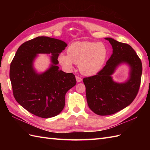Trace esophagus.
I'll use <instances>...</instances> for the list:
<instances>
[{
	"label": "esophagus",
	"instance_id": "obj_1",
	"mask_svg": "<svg viewBox=\"0 0 150 150\" xmlns=\"http://www.w3.org/2000/svg\"><path fill=\"white\" fill-rule=\"evenodd\" d=\"M75 77H76V80H77V82H81L82 81V79L80 77H79V76H76Z\"/></svg>",
	"mask_w": 150,
	"mask_h": 150
}]
</instances>
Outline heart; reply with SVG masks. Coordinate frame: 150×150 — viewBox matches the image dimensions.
<instances>
[{"instance_id":"b5f03b06","label":"heart","mask_w":150,"mask_h":150,"mask_svg":"<svg viewBox=\"0 0 150 150\" xmlns=\"http://www.w3.org/2000/svg\"><path fill=\"white\" fill-rule=\"evenodd\" d=\"M68 54L61 53L58 60L64 68L71 70L75 64H79L82 74L93 75L101 69L106 59L108 51L103 42L88 41L75 42L67 50Z\"/></svg>"}]
</instances>
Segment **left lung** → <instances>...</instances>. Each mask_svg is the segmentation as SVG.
<instances>
[{
    "instance_id": "left-lung-1",
    "label": "left lung",
    "mask_w": 150,
    "mask_h": 150,
    "mask_svg": "<svg viewBox=\"0 0 150 150\" xmlns=\"http://www.w3.org/2000/svg\"><path fill=\"white\" fill-rule=\"evenodd\" d=\"M105 39L112 46V55L96 75L83 79L89 108L103 116L115 113L132 103L138 93L142 71L141 60L132 46L112 38ZM123 63L130 67L129 78L119 83L111 75Z\"/></svg>"
}]
</instances>
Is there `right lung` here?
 <instances>
[{"label":"right lung","mask_w":150,"mask_h":150,"mask_svg":"<svg viewBox=\"0 0 150 150\" xmlns=\"http://www.w3.org/2000/svg\"><path fill=\"white\" fill-rule=\"evenodd\" d=\"M67 44L48 37H38L18 47L9 69L13 93L24 109L41 118L59 115L65 106V95L76 84L75 75L59 69L58 56ZM38 54H50V68L39 74L33 62Z\"/></svg>","instance_id":"1"}]
</instances>
